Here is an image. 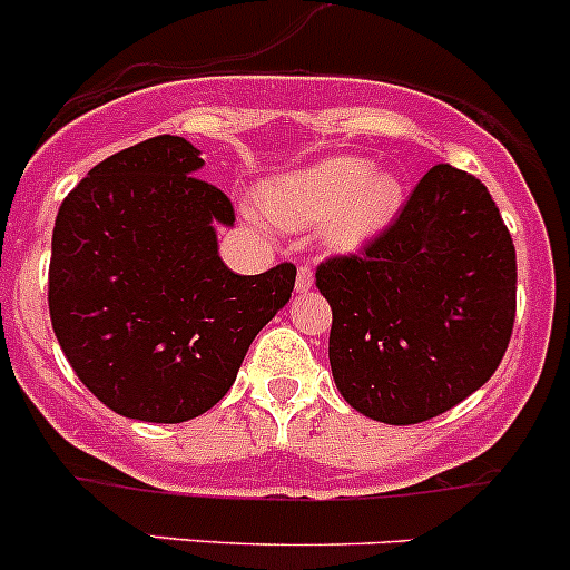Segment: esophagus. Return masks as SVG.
Masks as SVG:
<instances>
[{"mask_svg":"<svg viewBox=\"0 0 570 570\" xmlns=\"http://www.w3.org/2000/svg\"><path fill=\"white\" fill-rule=\"evenodd\" d=\"M312 284H315V269H312L309 264H301V267H297L295 289H297V292H309Z\"/></svg>","mask_w":570,"mask_h":570,"instance_id":"esophagus-1","label":"esophagus"}]
</instances>
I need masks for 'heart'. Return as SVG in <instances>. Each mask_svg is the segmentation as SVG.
Listing matches in <instances>:
<instances>
[{"mask_svg": "<svg viewBox=\"0 0 570 570\" xmlns=\"http://www.w3.org/2000/svg\"><path fill=\"white\" fill-rule=\"evenodd\" d=\"M396 174L374 171L363 157H332L264 188V207L286 227L328 222V242L354 249L385 230L402 207Z\"/></svg>", "mask_w": 570, "mask_h": 570, "instance_id": "1", "label": "heart"}]
</instances>
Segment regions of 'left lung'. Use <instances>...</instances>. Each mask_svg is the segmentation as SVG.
I'll use <instances>...</instances> for the list:
<instances>
[{"label": "left lung", "mask_w": 570, "mask_h": 570, "mask_svg": "<svg viewBox=\"0 0 570 570\" xmlns=\"http://www.w3.org/2000/svg\"><path fill=\"white\" fill-rule=\"evenodd\" d=\"M328 363L354 411L419 424L475 393L507 354L518 261L487 185L433 165L393 225L315 273Z\"/></svg>", "instance_id": "left-lung-1"}]
</instances>
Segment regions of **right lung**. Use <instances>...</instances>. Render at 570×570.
Here are the masks:
<instances>
[{"label":"right lung","mask_w":570,"mask_h":570,"mask_svg":"<svg viewBox=\"0 0 570 570\" xmlns=\"http://www.w3.org/2000/svg\"><path fill=\"white\" fill-rule=\"evenodd\" d=\"M202 165L185 137H151L95 165L58 207L52 332L78 380L126 419L210 411L295 289V264L227 269L216 227L236 213L194 177Z\"/></svg>","instance_id":"1"}]
</instances>
